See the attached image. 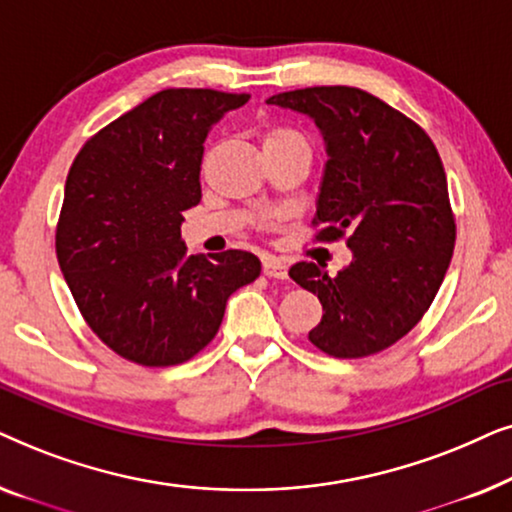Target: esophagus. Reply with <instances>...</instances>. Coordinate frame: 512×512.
Returning <instances> with one entry per match:
<instances>
[{
    "label": "esophagus",
    "instance_id": "obj_1",
    "mask_svg": "<svg viewBox=\"0 0 512 512\" xmlns=\"http://www.w3.org/2000/svg\"><path fill=\"white\" fill-rule=\"evenodd\" d=\"M263 275L270 279H286L289 277V268H286V263L282 261V258L263 256Z\"/></svg>",
    "mask_w": 512,
    "mask_h": 512
}]
</instances>
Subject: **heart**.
Segmentation results:
<instances>
[{
  "label": "heart",
  "mask_w": 512,
  "mask_h": 512,
  "mask_svg": "<svg viewBox=\"0 0 512 512\" xmlns=\"http://www.w3.org/2000/svg\"><path fill=\"white\" fill-rule=\"evenodd\" d=\"M277 144H305L307 139L303 132L289 128V125H275V128L268 130L265 135V146H277Z\"/></svg>",
  "instance_id": "heart-1"
}]
</instances>
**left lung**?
Wrapping results in <instances>:
<instances>
[{
  "instance_id": "obj_1",
  "label": "left lung",
  "mask_w": 512,
  "mask_h": 512,
  "mask_svg": "<svg viewBox=\"0 0 512 512\" xmlns=\"http://www.w3.org/2000/svg\"><path fill=\"white\" fill-rule=\"evenodd\" d=\"M268 104L310 116L324 137L317 240L347 235L352 263L331 277L296 263L293 282L312 291L324 317L310 342L335 359L382 352L417 326L443 284L454 251V216L431 137L361 88L317 86Z\"/></svg>"
}]
</instances>
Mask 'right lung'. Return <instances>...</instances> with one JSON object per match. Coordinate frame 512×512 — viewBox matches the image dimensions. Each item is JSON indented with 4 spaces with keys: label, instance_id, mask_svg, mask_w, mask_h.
<instances>
[{
    "label": "right lung",
    "instance_id": "add662e5",
    "mask_svg": "<svg viewBox=\"0 0 512 512\" xmlns=\"http://www.w3.org/2000/svg\"><path fill=\"white\" fill-rule=\"evenodd\" d=\"M249 95L167 88L90 137L67 174L58 263L83 319L139 366L193 359L226 303L261 275L249 251L186 256L181 212L202 198L205 139Z\"/></svg>",
    "mask_w": 512,
    "mask_h": 512
}]
</instances>
